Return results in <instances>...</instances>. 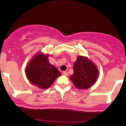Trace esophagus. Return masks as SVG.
Listing matches in <instances>:
<instances>
[{"label":"esophagus","instance_id":"esophagus-1","mask_svg":"<svg viewBox=\"0 0 126 126\" xmlns=\"http://www.w3.org/2000/svg\"><path fill=\"white\" fill-rule=\"evenodd\" d=\"M63 74L65 76H68V72L67 71H63Z\"/></svg>","mask_w":126,"mask_h":126}]
</instances>
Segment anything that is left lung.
Listing matches in <instances>:
<instances>
[{
	"label": "left lung",
	"instance_id": "obj_1",
	"mask_svg": "<svg viewBox=\"0 0 126 126\" xmlns=\"http://www.w3.org/2000/svg\"><path fill=\"white\" fill-rule=\"evenodd\" d=\"M73 69L74 74L69 78L77 88L88 89L97 81L98 69L87 57L78 56L74 64Z\"/></svg>",
	"mask_w": 126,
	"mask_h": 126
}]
</instances>
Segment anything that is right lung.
<instances>
[{"label":"right lung","mask_w":126,"mask_h":126,"mask_svg":"<svg viewBox=\"0 0 126 126\" xmlns=\"http://www.w3.org/2000/svg\"><path fill=\"white\" fill-rule=\"evenodd\" d=\"M48 57L49 55L39 52L30 60L25 68L29 82L41 89L50 87L61 75L60 71L49 63Z\"/></svg>","instance_id":"add662e5"}]
</instances>
